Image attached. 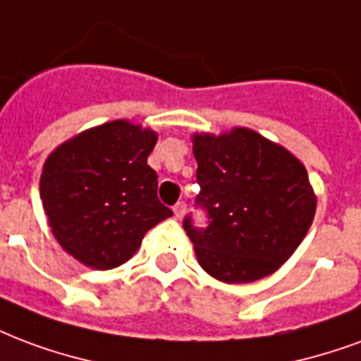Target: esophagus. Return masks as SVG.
Listing matches in <instances>:
<instances>
[{
  "label": "esophagus",
  "mask_w": 361,
  "mask_h": 361,
  "mask_svg": "<svg viewBox=\"0 0 361 361\" xmlns=\"http://www.w3.org/2000/svg\"><path fill=\"white\" fill-rule=\"evenodd\" d=\"M183 214H185V202H178V204L173 207V216H176L178 220H181Z\"/></svg>",
  "instance_id": "1"
}]
</instances>
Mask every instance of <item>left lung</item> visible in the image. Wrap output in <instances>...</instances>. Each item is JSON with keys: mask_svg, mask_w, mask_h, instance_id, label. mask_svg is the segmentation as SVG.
<instances>
[{"mask_svg": "<svg viewBox=\"0 0 361 361\" xmlns=\"http://www.w3.org/2000/svg\"><path fill=\"white\" fill-rule=\"evenodd\" d=\"M197 204L204 229L185 218L201 268L218 281L252 283L271 276L302 243L316 214L308 172L285 147L255 130L193 133Z\"/></svg>", "mask_w": 361, "mask_h": 361, "instance_id": "8db88e82", "label": "left lung"}]
</instances>
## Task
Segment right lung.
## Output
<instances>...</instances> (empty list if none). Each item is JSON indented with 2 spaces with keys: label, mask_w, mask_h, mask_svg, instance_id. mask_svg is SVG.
<instances>
[{
  "label": "right lung",
  "mask_w": 361,
  "mask_h": 361,
  "mask_svg": "<svg viewBox=\"0 0 361 361\" xmlns=\"http://www.w3.org/2000/svg\"><path fill=\"white\" fill-rule=\"evenodd\" d=\"M159 135L130 120L90 128L45 159L39 197L53 237L93 269L128 262L143 237L172 216L157 197L147 157Z\"/></svg>",
  "instance_id": "obj_1"
}]
</instances>
